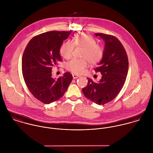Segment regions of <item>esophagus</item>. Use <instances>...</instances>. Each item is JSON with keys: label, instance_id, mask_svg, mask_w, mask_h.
<instances>
[{"label": "esophagus", "instance_id": "1", "mask_svg": "<svg viewBox=\"0 0 153 153\" xmlns=\"http://www.w3.org/2000/svg\"><path fill=\"white\" fill-rule=\"evenodd\" d=\"M72 77H73V79H76V78H78L79 77V76H78L77 75L72 74Z\"/></svg>", "mask_w": 153, "mask_h": 153}]
</instances>
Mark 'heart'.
I'll use <instances>...</instances> for the list:
<instances>
[{"instance_id": "b5f03b06", "label": "heart", "mask_w": 153, "mask_h": 153, "mask_svg": "<svg viewBox=\"0 0 153 153\" xmlns=\"http://www.w3.org/2000/svg\"><path fill=\"white\" fill-rule=\"evenodd\" d=\"M75 45L84 48L82 57L84 59H73L66 65V68L75 74H82L88 66V61L91 65H95L102 58L104 49L97 44L95 38L86 33H81L75 36L74 42L68 40L64 42L60 48V53L63 58L68 59L71 58Z\"/></svg>"}]
</instances>
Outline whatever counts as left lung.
<instances>
[{"mask_svg": "<svg viewBox=\"0 0 153 153\" xmlns=\"http://www.w3.org/2000/svg\"><path fill=\"white\" fill-rule=\"evenodd\" d=\"M105 43L104 55L95 69L102 77L95 83L87 78L88 84L82 92L88 99L98 105H104L114 100L123 87L128 71V60L126 50L121 42L115 36L95 33Z\"/></svg>", "mask_w": 153, "mask_h": 153, "instance_id": "1", "label": "left lung"}]
</instances>
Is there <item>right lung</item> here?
I'll list each match as a JSON object with an SVG mask.
<instances>
[{
    "label": "right lung",
    "mask_w": 153,
    "mask_h": 153,
    "mask_svg": "<svg viewBox=\"0 0 153 153\" xmlns=\"http://www.w3.org/2000/svg\"><path fill=\"white\" fill-rule=\"evenodd\" d=\"M72 31H50L33 37L27 45L22 59V74L27 87L37 100L49 104L65 94L72 80L65 72L57 80L52 68L61 61L60 48Z\"/></svg>",
    "instance_id": "1"
}]
</instances>
